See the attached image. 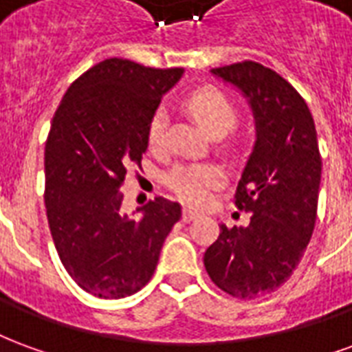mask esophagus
Instances as JSON below:
<instances>
[{
  "label": "esophagus",
  "mask_w": 352,
  "mask_h": 352,
  "mask_svg": "<svg viewBox=\"0 0 352 352\" xmlns=\"http://www.w3.org/2000/svg\"><path fill=\"white\" fill-rule=\"evenodd\" d=\"M198 211H194V209H188V207H184L183 209V221L184 222H190L194 221L196 217H198Z\"/></svg>",
  "instance_id": "1"
}]
</instances>
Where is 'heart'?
Listing matches in <instances>:
<instances>
[{
    "mask_svg": "<svg viewBox=\"0 0 352 352\" xmlns=\"http://www.w3.org/2000/svg\"><path fill=\"white\" fill-rule=\"evenodd\" d=\"M183 105L186 113L213 138H221L230 130H234L239 118L236 105L228 96H224L217 88H199L184 100ZM166 139H168V113L164 109H156L146 128L148 148L153 153H162L166 148ZM221 183L222 171L213 164L177 166L173 171H169L166 179L169 190L192 206L204 204L209 192Z\"/></svg>",
    "mask_w": 352,
    "mask_h": 352,
    "instance_id": "heart-1",
    "label": "heart"
}]
</instances>
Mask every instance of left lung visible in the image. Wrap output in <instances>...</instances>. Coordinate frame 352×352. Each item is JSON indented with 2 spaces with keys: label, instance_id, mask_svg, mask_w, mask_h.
Listing matches in <instances>:
<instances>
[{
  "label": "left lung",
  "instance_id": "left-lung-1",
  "mask_svg": "<svg viewBox=\"0 0 352 352\" xmlns=\"http://www.w3.org/2000/svg\"><path fill=\"white\" fill-rule=\"evenodd\" d=\"M251 103L256 143L237 184L247 228H228L204 254L217 287L241 300L270 294L300 264L317 221L322 158L307 103L288 80L258 62L211 69Z\"/></svg>",
  "mask_w": 352,
  "mask_h": 352
}]
</instances>
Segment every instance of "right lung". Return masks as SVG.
Segmentation results:
<instances>
[{
    "mask_svg": "<svg viewBox=\"0 0 352 352\" xmlns=\"http://www.w3.org/2000/svg\"><path fill=\"white\" fill-rule=\"evenodd\" d=\"M183 69H156L109 58L73 80L45 143V206L65 272L103 300L135 294L154 275L181 206L156 198L135 221L120 186L141 168L146 128L162 94Z\"/></svg>",
    "mask_w": 352,
    "mask_h": 352,
    "instance_id": "obj_1",
    "label": "right lung"
}]
</instances>
